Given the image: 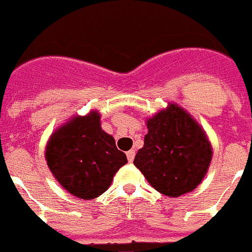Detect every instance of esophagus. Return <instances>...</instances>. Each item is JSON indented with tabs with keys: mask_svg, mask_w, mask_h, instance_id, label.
I'll return each mask as SVG.
<instances>
[{
	"mask_svg": "<svg viewBox=\"0 0 252 252\" xmlns=\"http://www.w3.org/2000/svg\"><path fill=\"white\" fill-rule=\"evenodd\" d=\"M134 156H135V151L134 150H130V151H128V152H126V157H128L129 162H133Z\"/></svg>",
	"mask_w": 252,
	"mask_h": 252,
	"instance_id": "obj_1",
	"label": "esophagus"
}]
</instances>
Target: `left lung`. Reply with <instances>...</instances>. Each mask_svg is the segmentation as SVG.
I'll return each instance as SVG.
<instances>
[{
    "instance_id": "8db88e82",
    "label": "left lung",
    "mask_w": 252,
    "mask_h": 252,
    "mask_svg": "<svg viewBox=\"0 0 252 252\" xmlns=\"http://www.w3.org/2000/svg\"><path fill=\"white\" fill-rule=\"evenodd\" d=\"M148 133L133 163L152 188L170 198L202 183L213 157L203 126L175 102L146 120Z\"/></svg>"
}]
</instances>
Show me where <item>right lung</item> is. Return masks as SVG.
Here are the masks:
<instances>
[{
	"label": "right lung",
	"instance_id": "right-lung-1",
	"mask_svg": "<svg viewBox=\"0 0 252 252\" xmlns=\"http://www.w3.org/2000/svg\"><path fill=\"white\" fill-rule=\"evenodd\" d=\"M100 113L74 115L52 133L45 159L61 187L76 198L90 200L106 191L114 175L128 162L113 135L102 130Z\"/></svg>",
	"mask_w": 252,
	"mask_h": 252
}]
</instances>
